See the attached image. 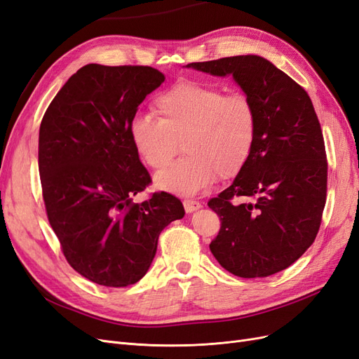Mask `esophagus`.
<instances>
[{"label": "esophagus", "instance_id": "esophagus-1", "mask_svg": "<svg viewBox=\"0 0 359 359\" xmlns=\"http://www.w3.org/2000/svg\"><path fill=\"white\" fill-rule=\"evenodd\" d=\"M183 207H184V210H187V213H192V212H195V210H198V209H201V203L200 201H195V200H184L183 201Z\"/></svg>", "mask_w": 359, "mask_h": 359}]
</instances>
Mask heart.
Returning <instances> with one entry per match:
<instances>
[{
	"mask_svg": "<svg viewBox=\"0 0 359 359\" xmlns=\"http://www.w3.org/2000/svg\"><path fill=\"white\" fill-rule=\"evenodd\" d=\"M158 116H135L130 125L133 146L155 171L179 152L184 156L156 176L161 191L195 195L215 182L234 177L246 165L258 137V113L246 95L180 80L154 100Z\"/></svg>",
	"mask_w": 359,
	"mask_h": 359,
	"instance_id": "b5f03b06",
	"label": "heart"
}]
</instances>
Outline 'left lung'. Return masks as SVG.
<instances>
[{
	"instance_id": "left-lung-1",
	"label": "left lung",
	"mask_w": 359,
	"mask_h": 359,
	"mask_svg": "<svg viewBox=\"0 0 359 359\" xmlns=\"http://www.w3.org/2000/svg\"><path fill=\"white\" fill-rule=\"evenodd\" d=\"M233 76L253 101L258 137L231 187L209 201L221 217L213 257L234 276L253 279L292 265L315 241L327 200V155L307 92L258 55L187 65Z\"/></svg>"
}]
</instances>
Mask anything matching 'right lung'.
<instances>
[{
  "instance_id": "right-lung-1",
  "label": "right lung",
  "mask_w": 359,
  "mask_h": 359,
  "mask_svg": "<svg viewBox=\"0 0 359 359\" xmlns=\"http://www.w3.org/2000/svg\"><path fill=\"white\" fill-rule=\"evenodd\" d=\"M164 80L152 67L88 64L67 80L40 125L39 170L50 226L68 264L102 286L140 280L161 231L184 216L182 201L167 192L133 200L152 179L130 125Z\"/></svg>"
}]
</instances>
